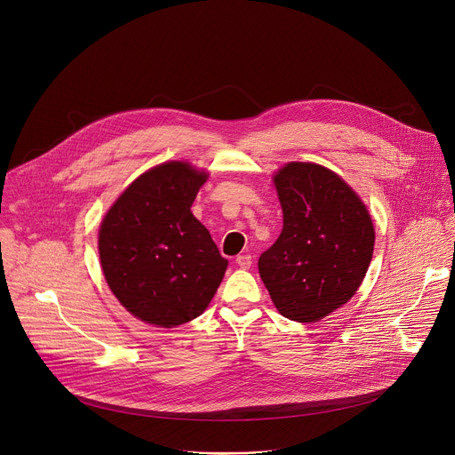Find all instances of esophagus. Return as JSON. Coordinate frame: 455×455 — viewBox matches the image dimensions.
Wrapping results in <instances>:
<instances>
[{
    "label": "esophagus",
    "mask_w": 455,
    "mask_h": 455,
    "mask_svg": "<svg viewBox=\"0 0 455 455\" xmlns=\"http://www.w3.org/2000/svg\"><path fill=\"white\" fill-rule=\"evenodd\" d=\"M235 265H237L239 268H243V270H248V268L251 267V255H248V253L237 255V257H235Z\"/></svg>",
    "instance_id": "obj_1"
}]
</instances>
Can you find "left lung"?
I'll list each match as a JSON object with an SVG mask.
<instances>
[{
	"label": "left lung",
	"mask_w": 455,
	"mask_h": 455,
	"mask_svg": "<svg viewBox=\"0 0 455 455\" xmlns=\"http://www.w3.org/2000/svg\"><path fill=\"white\" fill-rule=\"evenodd\" d=\"M274 183L283 232L259 257V275L283 316L316 322L360 288L374 250V227L358 194L326 167L291 162Z\"/></svg>",
	"instance_id": "1"
}]
</instances>
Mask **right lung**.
<instances>
[{"instance_id":"1","label":"right lung","mask_w":455,"mask_h":455,"mask_svg":"<svg viewBox=\"0 0 455 455\" xmlns=\"http://www.w3.org/2000/svg\"><path fill=\"white\" fill-rule=\"evenodd\" d=\"M209 174L165 162L129 185L99 230L104 277L142 322L174 328L211 304L228 261L190 207Z\"/></svg>"}]
</instances>
